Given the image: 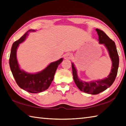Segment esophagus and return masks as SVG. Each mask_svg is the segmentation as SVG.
<instances>
[{
  "mask_svg": "<svg viewBox=\"0 0 126 126\" xmlns=\"http://www.w3.org/2000/svg\"><path fill=\"white\" fill-rule=\"evenodd\" d=\"M72 56H73V55H72V54H71V53H67V54L65 55L66 58L69 59H72Z\"/></svg>",
  "mask_w": 126,
  "mask_h": 126,
  "instance_id": "obj_1",
  "label": "esophagus"
}]
</instances>
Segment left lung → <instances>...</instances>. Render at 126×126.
Masks as SVG:
<instances>
[{
    "label": "left lung",
    "mask_w": 126,
    "mask_h": 126,
    "mask_svg": "<svg viewBox=\"0 0 126 126\" xmlns=\"http://www.w3.org/2000/svg\"><path fill=\"white\" fill-rule=\"evenodd\" d=\"M96 31L98 35L99 43L100 44H103L107 49L112 60V69L109 76L103 79L89 82H84L79 79L74 65L73 63H72L73 79L77 86L81 91L91 94H97L111 86L116 79L119 66V57L114 42L110 39L101 30L96 29Z\"/></svg>",
    "instance_id": "left-lung-1"
}]
</instances>
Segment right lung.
I'll return each mask as SVG.
<instances>
[{
  "label": "right lung",
  "instance_id": "obj_1",
  "mask_svg": "<svg viewBox=\"0 0 126 126\" xmlns=\"http://www.w3.org/2000/svg\"><path fill=\"white\" fill-rule=\"evenodd\" d=\"M35 31L33 29L29 30L19 39L13 44L9 58L10 69L17 84L20 88L32 93L42 92L49 88L57 68L63 61V58H61L51 63L42 71L35 74L27 73L20 69L16 59V49L19 44L26 39L29 33Z\"/></svg>",
  "mask_w": 126,
  "mask_h": 126
}]
</instances>
